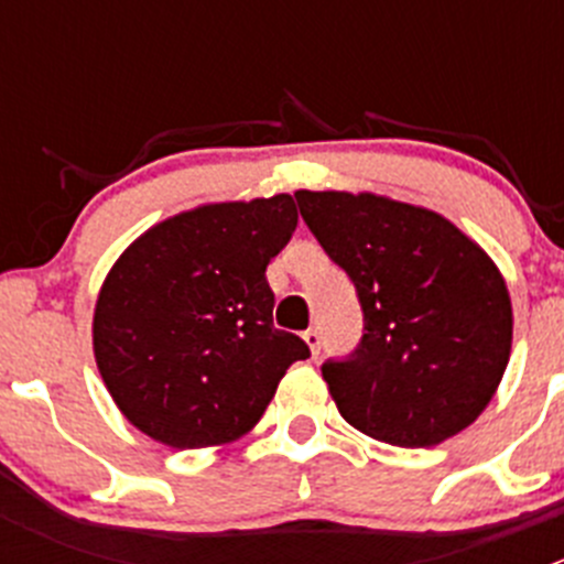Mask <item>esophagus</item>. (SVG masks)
I'll return each mask as SVG.
<instances>
[{
  "mask_svg": "<svg viewBox=\"0 0 564 564\" xmlns=\"http://www.w3.org/2000/svg\"><path fill=\"white\" fill-rule=\"evenodd\" d=\"M303 340L308 344L311 355H318V349H322V335H318V329H305L303 333Z\"/></svg>",
  "mask_w": 564,
  "mask_h": 564,
  "instance_id": "esophagus-1",
  "label": "esophagus"
}]
</instances>
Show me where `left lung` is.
Returning a JSON list of instances; mask_svg holds the SVG:
<instances>
[{
    "label": "left lung",
    "instance_id": "left-lung-1",
    "mask_svg": "<svg viewBox=\"0 0 564 564\" xmlns=\"http://www.w3.org/2000/svg\"><path fill=\"white\" fill-rule=\"evenodd\" d=\"M303 220L360 297L366 333L322 377L349 425L431 447L480 417L513 344L508 283L440 213L377 193L297 191Z\"/></svg>",
    "mask_w": 564,
    "mask_h": 564
}]
</instances>
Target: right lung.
I'll return each mask as SVG.
<instances>
[{"label": "right lung", "mask_w": 564, "mask_h": 564, "mask_svg": "<svg viewBox=\"0 0 564 564\" xmlns=\"http://www.w3.org/2000/svg\"><path fill=\"white\" fill-rule=\"evenodd\" d=\"M289 193L202 204L161 220L113 261L93 349L119 412L155 442L196 451L246 436L303 338L272 327L267 264L292 240Z\"/></svg>", "instance_id": "add662e5"}]
</instances>
